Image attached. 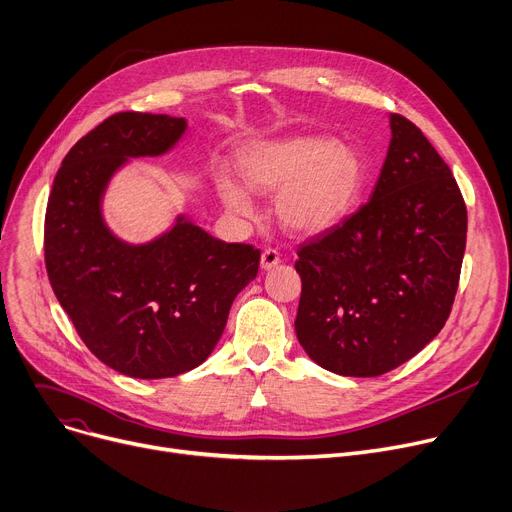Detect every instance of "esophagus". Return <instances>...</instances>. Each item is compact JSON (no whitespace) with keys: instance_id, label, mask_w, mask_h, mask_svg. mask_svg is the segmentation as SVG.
Returning <instances> with one entry per match:
<instances>
[{"instance_id":"esophagus-1","label":"esophagus","mask_w":512,"mask_h":512,"mask_svg":"<svg viewBox=\"0 0 512 512\" xmlns=\"http://www.w3.org/2000/svg\"><path fill=\"white\" fill-rule=\"evenodd\" d=\"M278 263H280V253L276 249H265L261 253V267L263 269H271V267H276Z\"/></svg>"}]
</instances>
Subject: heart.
<instances>
[{"instance_id":"obj_1","label":"heart","mask_w":512,"mask_h":512,"mask_svg":"<svg viewBox=\"0 0 512 512\" xmlns=\"http://www.w3.org/2000/svg\"><path fill=\"white\" fill-rule=\"evenodd\" d=\"M243 185L218 175L222 206L238 216L253 214L248 193H278L274 210L280 224L298 236H315L342 224L358 206L366 185L364 156L350 144L323 135L253 142L236 156Z\"/></svg>"}]
</instances>
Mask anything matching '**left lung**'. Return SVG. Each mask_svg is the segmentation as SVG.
Segmentation results:
<instances>
[{
	"label": "left lung",
	"instance_id": "left-lung-1",
	"mask_svg": "<svg viewBox=\"0 0 512 512\" xmlns=\"http://www.w3.org/2000/svg\"><path fill=\"white\" fill-rule=\"evenodd\" d=\"M370 201L304 243L296 337L321 368L379 377L424 350L455 300L467 210L451 168L401 115Z\"/></svg>",
	"mask_w": 512,
	"mask_h": 512
}]
</instances>
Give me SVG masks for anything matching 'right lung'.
<instances>
[{"mask_svg": "<svg viewBox=\"0 0 512 512\" xmlns=\"http://www.w3.org/2000/svg\"><path fill=\"white\" fill-rule=\"evenodd\" d=\"M185 131L187 121L170 115L105 119L67 152L47 203L53 292L86 348L133 379L177 377L206 360L259 269V249L218 241L185 214L148 243L109 228L102 201L119 170L170 152Z\"/></svg>", "mask_w": 512, "mask_h": 512, "instance_id": "add662e5", "label": "right lung"}]
</instances>
